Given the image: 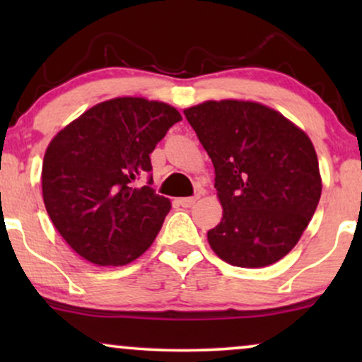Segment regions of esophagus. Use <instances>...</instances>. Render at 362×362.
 Instances as JSON below:
<instances>
[{"instance_id": "1", "label": "esophagus", "mask_w": 362, "mask_h": 362, "mask_svg": "<svg viewBox=\"0 0 362 362\" xmlns=\"http://www.w3.org/2000/svg\"><path fill=\"white\" fill-rule=\"evenodd\" d=\"M199 199V197H181V199H177V204L182 206V207H192L196 204V201Z\"/></svg>"}]
</instances>
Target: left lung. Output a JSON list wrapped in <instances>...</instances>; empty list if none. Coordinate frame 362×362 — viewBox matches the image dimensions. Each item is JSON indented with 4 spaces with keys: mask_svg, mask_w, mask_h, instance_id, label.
<instances>
[{
    "mask_svg": "<svg viewBox=\"0 0 362 362\" xmlns=\"http://www.w3.org/2000/svg\"><path fill=\"white\" fill-rule=\"evenodd\" d=\"M185 115L214 165L222 219L207 232L227 264L269 267L298 244L321 196L310 136L274 108L250 100H207Z\"/></svg>",
    "mask_w": 362,
    "mask_h": 362,
    "instance_id": "8db88e82",
    "label": "left lung"
}]
</instances>
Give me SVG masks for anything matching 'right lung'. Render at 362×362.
<instances>
[{
  "label": "right lung",
  "mask_w": 362,
  "mask_h": 362,
  "mask_svg": "<svg viewBox=\"0 0 362 362\" xmlns=\"http://www.w3.org/2000/svg\"><path fill=\"white\" fill-rule=\"evenodd\" d=\"M180 120L165 102L117 97L88 108L49 143L44 206L82 259L122 267L150 249L171 202L133 182L151 171L150 153Z\"/></svg>",
  "instance_id": "add662e5"
}]
</instances>
